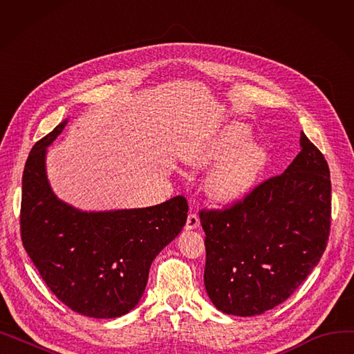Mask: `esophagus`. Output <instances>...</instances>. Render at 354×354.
I'll use <instances>...</instances> for the list:
<instances>
[{
    "label": "esophagus",
    "mask_w": 354,
    "mask_h": 354,
    "mask_svg": "<svg viewBox=\"0 0 354 354\" xmlns=\"http://www.w3.org/2000/svg\"><path fill=\"white\" fill-rule=\"evenodd\" d=\"M199 227V216L195 212H191L187 219V230H195Z\"/></svg>",
    "instance_id": "obj_1"
}]
</instances>
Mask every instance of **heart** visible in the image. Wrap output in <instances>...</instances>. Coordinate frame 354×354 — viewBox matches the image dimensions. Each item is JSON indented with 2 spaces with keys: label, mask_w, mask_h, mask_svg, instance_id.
<instances>
[{
  "label": "heart",
  "mask_w": 354,
  "mask_h": 354,
  "mask_svg": "<svg viewBox=\"0 0 354 354\" xmlns=\"http://www.w3.org/2000/svg\"><path fill=\"white\" fill-rule=\"evenodd\" d=\"M250 135L248 127L234 123L195 147L185 158L194 167L223 159L214 166L207 179V192L214 201L231 202L241 198L250 191L261 172L266 163V151L257 143H247Z\"/></svg>",
  "instance_id": "1"
}]
</instances>
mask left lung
Returning a JSON list of instances; mask_svg holds the SVG:
<instances>
[{
    "label": "left lung",
    "mask_w": 354,
    "mask_h": 354,
    "mask_svg": "<svg viewBox=\"0 0 354 354\" xmlns=\"http://www.w3.org/2000/svg\"><path fill=\"white\" fill-rule=\"evenodd\" d=\"M287 169L222 209H201L203 281L222 313L250 317L286 301L319 264L331 224L327 160L301 133Z\"/></svg>",
    "instance_id": "1"
}]
</instances>
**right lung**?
Masks as SVG:
<instances>
[{"label":"right lung","instance_id":"right-lung-1","mask_svg":"<svg viewBox=\"0 0 354 354\" xmlns=\"http://www.w3.org/2000/svg\"><path fill=\"white\" fill-rule=\"evenodd\" d=\"M66 120L37 142L26 162L20 231L47 287L73 311L115 319L142 299L156 255L187 222L185 196L149 208L82 212L55 198L46 176V149Z\"/></svg>","mask_w":354,"mask_h":354}]
</instances>
